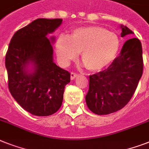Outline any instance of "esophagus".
<instances>
[{
    "mask_svg": "<svg viewBox=\"0 0 149 149\" xmlns=\"http://www.w3.org/2000/svg\"><path fill=\"white\" fill-rule=\"evenodd\" d=\"M77 73H76V72H72L70 73V78H71V79H74L75 78H77Z\"/></svg>",
    "mask_w": 149,
    "mask_h": 149,
    "instance_id": "34e87169",
    "label": "esophagus"
}]
</instances>
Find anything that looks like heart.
I'll list each match as a JSON object with an SVG mask.
<instances>
[{"label": "heart", "instance_id": "b5f03b06", "mask_svg": "<svg viewBox=\"0 0 149 149\" xmlns=\"http://www.w3.org/2000/svg\"><path fill=\"white\" fill-rule=\"evenodd\" d=\"M119 49L116 34L100 26L76 29L67 37L60 36L56 43L58 59L68 64L81 53V60L89 70L100 71L115 60Z\"/></svg>", "mask_w": 149, "mask_h": 149}]
</instances>
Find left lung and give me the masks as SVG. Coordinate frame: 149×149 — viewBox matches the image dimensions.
I'll list each match as a JSON object with an SVG mask.
<instances>
[{
    "mask_svg": "<svg viewBox=\"0 0 149 149\" xmlns=\"http://www.w3.org/2000/svg\"><path fill=\"white\" fill-rule=\"evenodd\" d=\"M122 37L133 32L121 26ZM143 72L141 43L137 38L123 45L118 57L105 70L89 76L87 106L96 115H108L126 106L135 93Z\"/></svg>",
    "mask_w": 149,
    "mask_h": 149,
    "instance_id": "8db88e82",
    "label": "left lung"
}]
</instances>
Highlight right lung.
I'll return each mask as SVG.
<instances>
[{
  "label": "right lung",
  "mask_w": 149,
  "mask_h": 149,
  "mask_svg": "<svg viewBox=\"0 0 149 149\" xmlns=\"http://www.w3.org/2000/svg\"><path fill=\"white\" fill-rule=\"evenodd\" d=\"M62 19L40 18L18 30L12 37L5 57L8 89L23 109L37 116L57 112L62 105L64 89L70 73L53 61V47L47 37ZM34 65L29 73L26 67Z\"/></svg>",
  "instance_id": "obj_1"
}]
</instances>
